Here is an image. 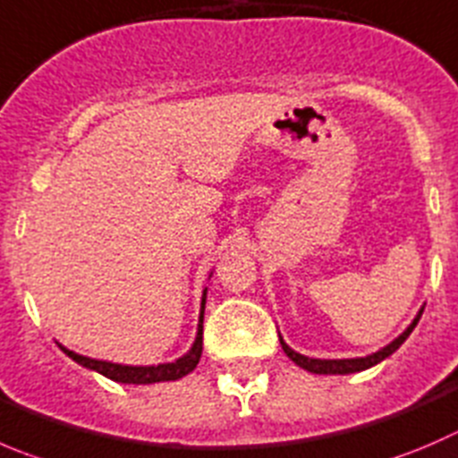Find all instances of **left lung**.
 I'll use <instances>...</instances> for the list:
<instances>
[{
    "instance_id": "left-lung-1",
    "label": "left lung",
    "mask_w": 458,
    "mask_h": 458,
    "mask_svg": "<svg viewBox=\"0 0 458 458\" xmlns=\"http://www.w3.org/2000/svg\"><path fill=\"white\" fill-rule=\"evenodd\" d=\"M420 315H422V310L418 312V317L411 321V326H409V328L404 330V333L400 335L398 339H394V342H391L389 346H385V348H382V351L373 352V355L357 357V360H310V357L299 355V352L292 351V348L287 346V344L283 342V339H281V346H283V351H285V355L290 357L292 362L297 364V367L306 369V371L319 373V376H346V373H357V371H364V369L376 367V364L382 362L385 357H389L391 352L398 351L400 344H403L404 339L409 337V333H411V330L416 328V324H418V319H420Z\"/></svg>"
}]
</instances>
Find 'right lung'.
Masks as SVG:
<instances>
[{
  "instance_id": "right-lung-1",
  "label": "right lung",
  "mask_w": 458,
  "mask_h": 458,
  "mask_svg": "<svg viewBox=\"0 0 458 458\" xmlns=\"http://www.w3.org/2000/svg\"><path fill=\"white\" fill-rule=\"evenodd\" d=\"M202 315H204V299H202ZM63 348V346H60ZM73 362L82 364L87 369H94L101 376L110 377L114 382H128V385H152V382H168V380H180L186 373L193 371L199 362V355H202V317H199L198 326V337H195L193 348L186 352L184 357H180L177 362L171 364H159V367H123V364H112V362H101V360H91V357L78 355V352L63 348Z\"/></svg>"
}]
</instances>
